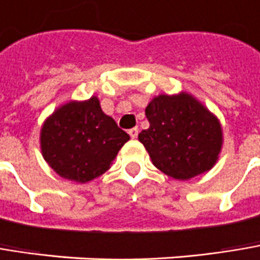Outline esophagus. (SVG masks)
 Masks as SVG:
<instances>
[{"mask_svg": "<svg viewBox=\"0 0 260 260\" xmlns=\"http://www.w3.org/2000/svg\"><path fill=\"white\" fill-rule=\"evenodd\" d=\"M128 135H130V138H132V139H136V138H138V135H139V128H138V127L130 128V130H128Z\"/></svg>", "mask_w": 260, "mask_h": 260, "instance_id": "34e87169", "label": "esophagus"}]
</instances>
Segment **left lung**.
Here are the masks:
<instances>
[{
    "label": "left lung",
    "mask_w": 260,
    "mask_h": 260,
    "mask_svg": "<svg viewBox=\"0 0 260 260\" xmlns=\"http://www.w3.org/2000/svg\"><path fill=\"white\" fill-rule=\"evenodd\" d=\"M145 114L149 128L140 132L139 140L162 173L188 180L213 167L222 146V128L192 96L161 94Z\"/></svg>",
    "instance_id": "1"
}]
</instances>
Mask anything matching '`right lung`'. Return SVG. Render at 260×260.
I'll use <instances>...</instances> for the list:
<instances>
[{
  "label": "right lung",
  "mask_w": 260,
  "mask_h": 260,
  "mask_svg": "<svg viewBox=\"0 0 260 260\" xmlns=\"http://www.w3.org/2000/svg\"><path fill=\"white\" fill-rule=\"evenodd\" d=\"M130 136L105 115L98 98L66 103L43 125L41 149L62 177L88 182L103 175Z\"/></svg>",
  "instance_id": "add662e5"
}]
</instances>
